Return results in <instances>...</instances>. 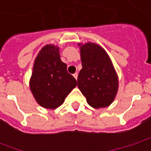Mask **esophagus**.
I'll return each mask as SVG.
<instances>
[{
    "mask_svg": "<svg viewBox=\"0 0 151 151\" xmlns=\"http://www.w3.org/2000/svg\"><path fill=\"white\" fill-rule=\"evenodd\" d=\"M78 73H73V77H74V78L77 80L78 79Z\"/></svg>",
    "mask_w": 151,
    "mask_h": 151,
    "instance_id": "34e87169",
    "label": "esophagus"
}]
</instances>
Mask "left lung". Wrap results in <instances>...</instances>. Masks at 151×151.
<instances>
[{
  "label": "left lung",
  "mask_w": 151,
  "mask_h": 151,
  "mask_svg": "<svg viewBox=\"0 0 151 151\" xmlns=\"http://www.w3.org/2000/svg\"><path fill=\"white\" fill-rule=\"evenodd\" d=\"M81 45L82 69L78 77V86L90 106L106 108L113 102L118 91L116 73L102 47L94 43Z\"/></svg>",
  "instance_id": "1"
}]
</instances>
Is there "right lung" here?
<instances>
[{
  "label": "right lung",
  "instance_id": "1",
  "mask_svg": "<svg viewBox=\"0 0 151 151\" xmlns=\"http://www.w3.org/2000/svg\"><path fill=\"white\" fill-rule=\"evenodd\" d=\"M77 86V81L61 61L59 47L47 44L35 58L30 89L39 104L55 109L62 104L66 96Z\"/></svg>",
  "mask_w": 151,
  "mask_h": 151
}]
</instances>
